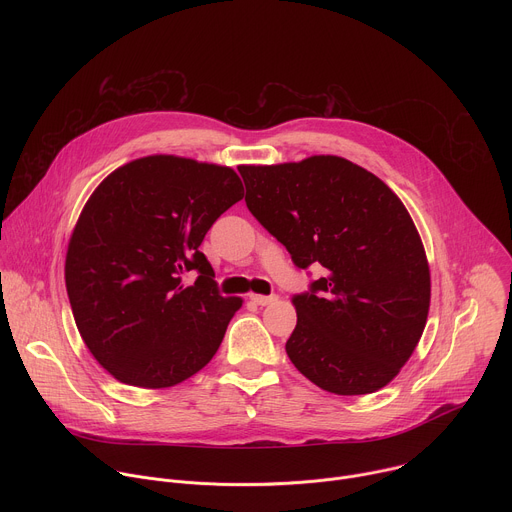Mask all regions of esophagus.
Returning <instances> with one entry per match:
<instances>
[{"label": "esophagus", "instance_id": "34e87169", "mask_svg": "<svg viewBox=\"0 0 512 512\" xmlns=\"http://www.w3.org/2000/svg\"><path fill=\"white\" fill-rule=\"evenodd\" d=\"M249 300L257 306H269L273 302H277V296H259V294H249Z\"/></svg>", "mask_w": 512, "mask_h": 512}]
</instances>
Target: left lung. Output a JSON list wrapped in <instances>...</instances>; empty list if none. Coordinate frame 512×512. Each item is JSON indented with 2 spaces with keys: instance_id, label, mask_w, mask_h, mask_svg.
<instances>
[{
  "instance_id": "left-lung-1",
  "label": "left lung",
  "mask_w": 512,
  "mask_h": 512,
  "mask_svg": "<svg viewBox=\"0 0 512 512\" xmlns=\"http://www.w3.org/2000/svg\"><path fill=\"white\" fill-rule=\"evenodd\" d=\"M247 208L300 269L326 273L291 298L298 324L285 342L294 367L336 395L391 383L413 354L429 312V265L399 196L338 158L241 166Z\"/></svg>"
}]
</instances>
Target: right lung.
<instances>
[{
    "label": "right lung",
    "instance_id": "obj_1",
    "mask_svg": "<svg viewBox=\"0 0 512 512\" xmlns=\"http://www.w3.org/2000/svg\"><path fill=\"white\" fill-rule=\"evenodd\" d=\"M245 196L233 168L148 156L111 172L72 231L64 279L77 328L105 371L143 389L204 369L241 298H225L198 249ZM198 270L192 286L181 283Z\"/></svg>",
    "mask_w": 512,
    "mask_h": 512
}]
</instances>
